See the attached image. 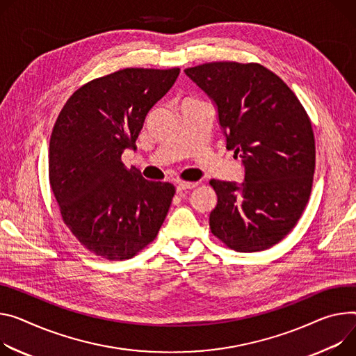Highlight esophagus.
Returning a JSON list of instances; mask_svg holds the SVG:
<instances>
[{
	"mask_svg": "<svg viewBox=\"0 0 356 356\" xmlns=\"http://www.w3.org/2000/svg\"><path fill=\"white\" fill-rule=\"evenodd\" d=\"M196 184L197 183H195V181H177L176 190L179 193H181V191H186V190H191L193 187H196Z\"/></svg>",
	"mask_w": 356,
	"mask_h": 356,
	"instance_id": "obj_1",
	"label": "esophagus"
}]
</instances>
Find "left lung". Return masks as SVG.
Instances as JSON below:
<instances>
[{
	"instance_id": "obj_1",
	"label": "left lung",
	"mask_w": 356,
	"mask_h": 356,
	"mask_svg": "<svg viewBox=\"0 0 356 356\" xmlns=\"http://www.w3.org/2000/svg\"><path fill=\"white\" fill-rule=\"evenodd\" d=\"M213 101L225 147L241 157L244 181L211 180V233L238 252L267 250L300 220L312 188L311 120L284 81L260 63L210 62L184 70Z\"/></svg>"
}]
</instances>
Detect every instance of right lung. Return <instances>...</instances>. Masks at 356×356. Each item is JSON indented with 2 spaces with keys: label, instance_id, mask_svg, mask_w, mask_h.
<instances>
[{
  "label": "right lung",
  "instance_id": "1",
  "mask_svg": "<svg viewBox=\"0 0 356 356\" xmlns=\"http://www.w3.org/2000/svg\"><path fill=\"white\" fill-rule=\"evenodd\" d=\"M179 68H126L81 86L63 105L49 142V181L63 222L90 252L132 258L163 224L175 186L146 180L122 163L149 111Z\"/></svg>",
  "mask_w": 356,
  "mask_h": 356
}]
</instances>
